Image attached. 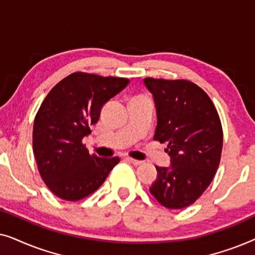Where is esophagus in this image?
Returning <instances> with one entry per match:
<instances>
[{
	"label": "esophagus",
	"mask_w": 255,
	"mask_h": 255,
	"mask_svg": "<svg viewBox=\"0 0 255 255\" xmlns=\"http://www.w3.org/2000/svg\"><path fill=\"white\" fill-rule=\"evenodd\" d=\"M125 160H127V161H128V162L133 163L134 166H139V165H141V163H142V161H140V160H135L133 158H130V156H127Z\"/></svg>",
	"instance_id": "esophagus-1"
}]
</instances>
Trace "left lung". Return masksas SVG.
Masks as SVG:
<instances>
[{
    "label": "left lung",
    "instance_id": "8db88e82",
    "mask_svg": "<svg viewBox=\"0 0 255 255\" xmlns=\"http://www.w3.org/2000/svg\"><path fill=\"white\" fill-rule=\"evenodd\" d=\"M158 115L154 140L168 142L169 168L158 167L149 191L165 208L183 209L195 203L210 186L219 166L223 128L207 93L188 80L145 78Z\"/></svg>",
    "mask_w": 255,
    "mask_h": 255
}]
</instances>
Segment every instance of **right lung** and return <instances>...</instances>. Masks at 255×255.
Segmentation results:
<instances>
[{
    "label": "right lung",
    "mask_w": 255,
    "mask_h": 255,
    "mask_svg": "<svg viewBox=\"0 0 255 255\" xmlns=\"http://www.w3.org/2000/svg\"><path fill=\"white\" fill-rule=\"evenodd\" d=\"M130 80L75 72L58 82L34 117L32 146L38 170L48 189L61 200H82L102 186L118 156L99 158L82 142L92 133L103 104Z\"/></svg>",
    "instance_id": "right-lung-1"
}]
</instances>
